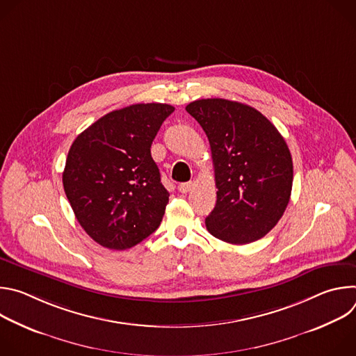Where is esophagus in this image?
Masks as SVG:
<instances>
[{"mask_svg":"<svg viewBox=\"0 0 356 356\" xmlns=\"http://www.w3.org/2000/svg\"><path fill=\"white\" fill-rule=\"evenodd\" d=\"M191 188H193V183H191V181H187V183H181V184H179V191H180V193H183V194L188 193Z\"/></svg>","mask_w":356,"mask_h":356,"instance_id":"1","label":"esophagus"}]
</instances>
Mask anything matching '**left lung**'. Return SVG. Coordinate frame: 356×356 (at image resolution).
<instances>
[{
    "instance_id": "1",
    "label": "left lung",
    "mask_w": 356,
    "mask_h": 356,
    "mask_svg": "<svg viewBox=\"0 0 356 356\" xmlns=\"http://www.w3.org/2000/svg\"><path fill=\"white\" fill-rule=\"evenodd\" d=\"M186 111L204 129L216 173L217 202L209 232L228 243L264 238L291 194L293 161L286 140L258 110L224 98L197 99Z\"/></svg>"
}]
</instances>
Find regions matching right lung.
<instances>
[{"label":"right lung","mask_w":356,"mask_h":356,"mask_svg":"<svg viewBox=\"0 0 356 356\" xmlns=\"http://www.w3.org/2000/svg\"><path fill=\"white\" fill-rule=\"evenodd\" d=\"M173 111L161 103L115 110L72 143L65 193L83 229L101 246L132 248L161 225L169 193L150 146Z\"/></svg>","instance_id":"1"}]
</instances>
